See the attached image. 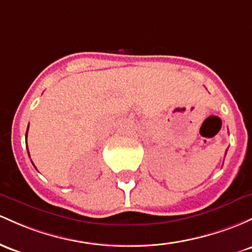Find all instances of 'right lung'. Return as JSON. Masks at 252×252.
<instances>
[{
	"label": "right lung",
	"instance_id": "1",
	"mask_svg": "<svg viewBox=\"0 0 252 252\" xmlns=\"http://www.w3.org/2000/svg\"><path fill=\"white\" fill-rule=\"evenodd\" d=\"M27 130H29V129H27ZM26 140H27V132H26ZM27 143V142H26Z\"/></svg>",
	"mask_w": 252,
	"mask_h": 252
}]
</instances>
